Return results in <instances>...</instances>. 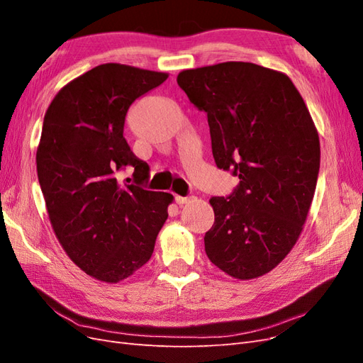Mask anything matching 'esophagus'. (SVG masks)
Segmentation results:
<instances>
[{
	"instance_id": "1",
	"label": "esophagus",
	"mask_w": 363,
	"mask_h": 363,
	"mask_svg": "<svg viewBox=\"0 0 363 363\" xmlns=\"http://www.w3.org/2000/svg\"><path fill=\"white\" fill-rule=\"evenodd\" d=\"M191 200H192V196H180V195L175 196V203H177L179 206H183L186 203H189Z\"/></svg>"
}]
</instances>
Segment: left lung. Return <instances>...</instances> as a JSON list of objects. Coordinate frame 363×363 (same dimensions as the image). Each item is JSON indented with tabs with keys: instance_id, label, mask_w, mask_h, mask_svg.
<instances>
[{
	"instance_id": "left-lung-1",
	"label": "left lung",
	"mask_w": 363,
	"mask_h": 363,
	"mask_svg": "<svg viewBox=\"0 0 363 363\" xmlns=\"http://www.w3.org/2000/svg\"><path fill=\"white\" fill-rule=\"evenodd\" d=\"M177 83L207 113L216 167L239 177L208 201L206 255L233 279H257L289 255L313 200L321 151L309 108L286 74L256 63L184 69Z\"/></svg>"
}]
</instances>
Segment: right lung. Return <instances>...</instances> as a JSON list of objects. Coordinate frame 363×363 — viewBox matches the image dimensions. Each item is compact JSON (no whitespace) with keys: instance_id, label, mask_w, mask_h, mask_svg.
Here are the masks:
<instances>
[{"instance_id":"add662e5","label":"right lung","mask_w":363,"mask_h":363,"mask_svg":"<svg viewBox=\"0 0 363 363\" xmlns=\"http://www.w3.org/2000/svg\"><path fill=\"white\" fill-rule=\"evenodd\" d=\"M167 72L104 63L54 96L43 118L36 167L54 233L87 276L118 283L144 267L174 196L142 188L148 164L124 138L128 107ZM134 168V182H117Z\"/></svg>"}]
</instances>
